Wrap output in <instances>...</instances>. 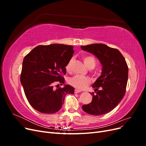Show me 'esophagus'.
Segmentation results:
<instances>
[{
    "mask_svg": "<svg viewBox=\"0 0 146 146\" xmlns=\"http://www.w3.org/2000/svg\"><path fill=\"white\" fill-rule=\"evenodd\" d=\"M74 92H75V93H78V92H81V91H80V90H78L76 89V90H75Z\"/></svg>",
    "mask_w": 146,
    "mask_h": 146,
    "instance_id": "esophagus-1",
    "label": "esophagus"
}]
</instances>
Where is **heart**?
Masks as SVG:
<instances>
[{"label":"heart","instance_id":"1","mask_svg":"<svg viewBox=\"0 0 146 146\" xmlns=\"http://www.w3.org/2000/svg\"><path fill=\"white\" fill-rule=\"evenodd\" d=\"M83 60L85 65L89 69H93L96 65V60L94 56L92 55H86L83 56ZM73 61V59H70L67 65L66 66V70L67 72H70L71 69V66ZM68 82L70 85L76 88L78 90H83L86 88L90 83V79L85 76L76 75L72 77H70Z\"/></svg>","mask_w":146,"mask_h":146}]
</instances>
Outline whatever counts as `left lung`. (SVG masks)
Segmentation results:
<instances>
[{
    "label": "left lung",
    "mask_w": 146,
    "mask_h": 146,
    "mask_svg": "<svg viewBox=\"0 0 146 146\" xmlns=\"http://www.w3.org/2000/svg\"><path fill=\"white\" fill-rule=\"evenodd\" d=\"M82 50L96 55L102 65V75L92 85L91 102L83 105L85 112L100 116L111 111L123 99L128 81V68L126 61L117 48L103 44L82 46Z\"/></svg>",
    "instance_id": "left-lung-1"
}]
</instances>
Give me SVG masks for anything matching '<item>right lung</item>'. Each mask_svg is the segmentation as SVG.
Instances as JSON below:
<instances>
[{
	"label": "right lung",
	"mask_w": 146,
	"mask_h": 146,
	"mask_svg": "<svg viewBox=\"0 0 146 146\" xmlns=\"http://www.w3.org/2000/svg\"><path fill=\"white\" fill-rule=\"evenodd\" d=\"M74 52L72 46L54 44L38 46L25 55L20 79L34 109L42 113H55L62 107L65 96L74 93V88L69 85L56 90L53 88L55 83H64L66 66Z\"/></svg>",
	"instance_id": "1"
}]
</instances>
